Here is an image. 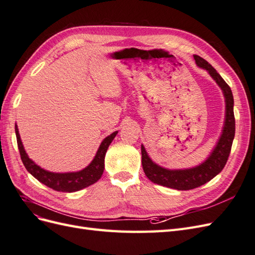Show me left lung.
<instances>
[{
  "instance_id": "1",
  "label": "left lung",
  "mask_w": 255,
  "mask_h": 255,
  "mask_svg": "<svg viewBox=\"0 0 255 255\" xmlns=\"http://www.w3.org/2000/svg\"><path fill=\"white\" fill-rule=\"evenodd\" d=\"M198 67L203 68L210 73L212 78L221 88L226 99V120L222 134L217 145L211 153L204 163L195 168L184 169V170H169L156 165L149 157L144 146L141 144V163L143 171L148 179L161 186L173 188L177 190H189L197 188L211 181L225 168L235 135V117H234V99L229 85L225 82L220 74L215 70L211 64L198 55H194Z\"/></svg>"
}]
</instances>
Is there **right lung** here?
Masks as SVG:
<instances>
[{
	"mask_svg": "<svg viewBox=\"0 0 255 255\" xmlns=\"http://www.w3.org/2000/svg\"><path fill=\"white\" fill-rule=\"evenodd\" d=\"M14 130H16L18 148L20 152V156L22 159L23 165L25 166L26 170L32 174L35 179H37L42 184L47 185L48 187L63 192H73L81 190L85 187H88L90 185L99 181L100 177L102 176L104 171V158L105 154L109 148L111 142L114 140V138L117 135V130L104 138V140L100 144L98 152L95 158L92 159L91 163L81 171L78 172H67V173H55L44 170L34 161L30 159L24 150V146L22 144L19 129L17 125L14 126Z\"/></svg>",
	"mask_w": 255,
	"mask_h": 255,
	"instance_id": "right-lung-1",
	"label": "right lung"
}]
</instances>
